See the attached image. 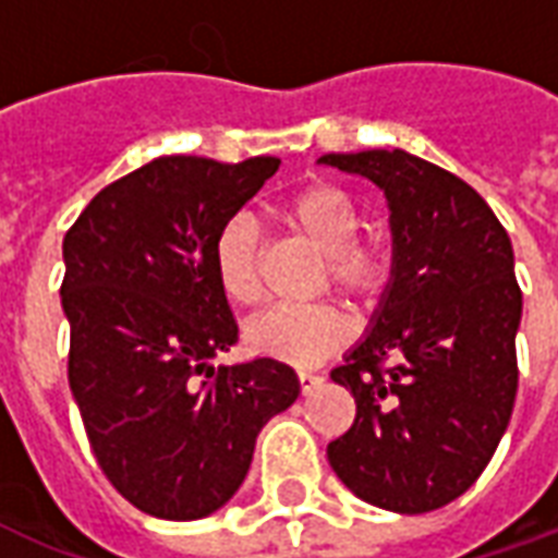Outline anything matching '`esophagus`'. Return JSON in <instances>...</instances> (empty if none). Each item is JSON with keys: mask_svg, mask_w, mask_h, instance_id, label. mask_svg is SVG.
<instances>
[{"mask_svg": "<svg viewBox=\"0 0 558 558\" xmlns=\"http://www.w3.org/2000/svg\"><path fill=\"white\" fill-rule=\"evenodd\" d=\"M298 383H301V392L307 395V392H313L316 386H322V377L313 372H298Z\"/></svg>", "mask_w": 558, "mask_h": 558, "instance_id": "obj_1", "label": "esophagus"}]
</instances>
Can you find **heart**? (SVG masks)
I'll return each mask as SVG.
<instances>
[{"mask_svg":"<svg viewBox=\"0 0 558 558\" xmlns=\"http://www.w3.org/2000/svg\"><path fill=\"white\" fill-rule=\"evenodd\" d=\"M283 222L322 248V283L372 307L392 280V251L380 236L360 233V210L345 190L313 181L278 204ZM263 240L248 216H231L213 242V269L231 301L251 307L263 295ZM251 351L289 365H316L351 339V322L336 304H280L266 310L245 330Z\"/></svg>","mask_w":558,"mask_h":558,"instance_id":"1","label":"heart"}]
</instances>
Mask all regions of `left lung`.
<instances>
[{
    "label": "left lung",
    "mask_w": 558,
    "mask_h": 558,
    "mask_svg": "<svg viewBox=\"0 0 558 558\" xmlns=\"http://www.w3.org/2000/svg\"><path fill=\"white\" fill-rule=\"evenodd\" d=\"M322 163L380 186L395 245L372 333L330 372L356 418L327 459L365 504L433 512L477 483L515 407L512 242L483 195L430 160L372 148Z\"/></svg>",
    "instance_id": "obj_1"
}]
</instances>
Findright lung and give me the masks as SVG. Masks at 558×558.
Instances as JSON below:
<instances>
[{"mask_svg":"<svg viewBox=\"0 0 558 558\" xmlns=\"http://www.w3.org/2000/svg\"><path fill=\"white\" fill-rule=\"evenodd\" d=\"M278 157H157L63 236L70 389L105 477L140 512L195 521L233 497L263 424L292 407L289 365L210 360L236 342L213 242Z\"/></svg>","mask_w":558,"mask_h":558,"instance_id":"add662e5","label":"right lung"}]
</instances>
